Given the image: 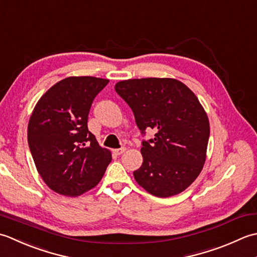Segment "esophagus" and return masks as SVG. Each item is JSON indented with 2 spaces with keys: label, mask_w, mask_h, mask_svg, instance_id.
Here are the masks:
<instances>
[{
  "label": "esophagus",
  "mask_w": 257,
  "mask_h": 257,
  "mask_svg": "<svg viewBox=\"0 0 257 257\" xmlns=\"http://www.w3.org/2000/svg\"><path fill=\"white\" fill-rule=\"evenodd\" d=\"M125 148H121V149H115V150H113V153L115 154V155H121V154H123L124 152H125Z\"/></svg>",
  "instance_id": "obj_1"
}]
</instances>
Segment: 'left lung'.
Instances as JSON below:
<instances>
[{"label": "left lung", "mask_w": 257, "mask_h": 257, "mask_svg": "<svg viewBox=\"0 0 257 257\" xmlns=\"http://www.w3.org/2000/svg\"><path fill=\"white\" fill-rule=\"evenodd\" d=\"M115 91L132 108L141 132H155L154 139L143 141L135 181L158 197L185 191L205 163L209 138L207 114L195 94L170 77L125 80Z\"/></svg>", "instance_id": "8db88e82"}]
</instances>
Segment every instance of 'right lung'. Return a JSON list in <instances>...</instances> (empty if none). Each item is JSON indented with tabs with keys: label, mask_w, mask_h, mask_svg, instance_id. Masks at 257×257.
Masks as SVG:
<instances>
[{
	"label": "right lung",
	"mask_w": 257,
	"mask_h": 257,
	"mask_svg": "<svg viewBox=\"0 0 257 257\" xmlns=\"http://www.w3.org/2000/svg\"><path fill=\"white\" fill-rule=\"evenodd\" d=\"M106 78L70 76L49 88L31 115L28 142L42 180L52 191L76 197L102 180L112 154L87 128L93 99Z\"/></svg>",
	"instance_id": "right-lung-1"
}]
</instances>
